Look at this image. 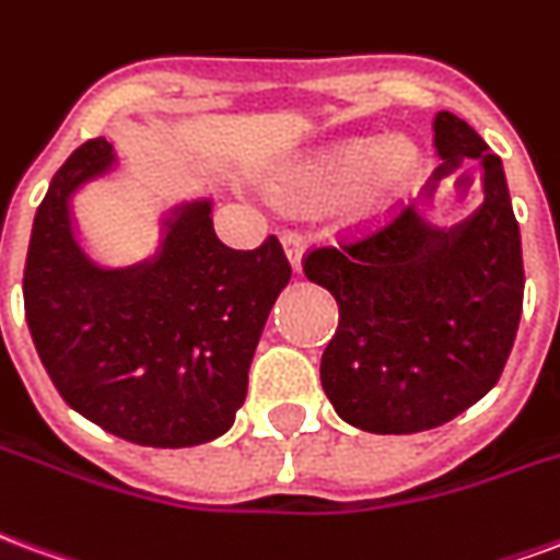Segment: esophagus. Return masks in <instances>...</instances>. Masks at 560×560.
<instances>
[{
    "label": "esophagus",
    "instance_id": "obj_1",
    "mask_svg": "<svg viewBox=\"0 0 560 560\" xmlns=\"http://www.w3.org/2000/svg\"><path fill=\"white\" fill-rule=\"evenodd\" d=\"M280 241H283V250H285V256H289V265H292L295 271H301V262H304V250H307V238H304L301 232L285 230L283 235H280Z\"/></svg>",
    "mask_w": 560,
    "mask_h": 560
}]
</instances>
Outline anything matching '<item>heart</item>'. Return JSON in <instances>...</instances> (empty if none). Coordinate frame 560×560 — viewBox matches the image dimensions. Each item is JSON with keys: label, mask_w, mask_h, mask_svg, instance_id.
<instances>
[{"label": "heart", "mask_w": 560, "mask_h": 560, "mask_svg": "<svg viewBox=\"0 0 560 560\" xmlns=\"http://www.w3.org/2000/svg\"><path fill=\"white\" fill-rule=\"evenodd\" d=\"M375 156L380 158L378 162L374 161ZM373 162L376 170L366 178V194L385 196L409 185L418 173L420 158L411 142H390L387 149H382L375 140H354L301 163L295 173L285 178V199L295 206L334 202L364 182Z\"/></svg>", "instance_id": "b5f03b06"}]
</instances>
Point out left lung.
Returning <instances> with one entry per match:
<instances>
[{"label":"left lung","mask_w":560,"mask_h":560,"mask_svg":"<svg viewBox=\"0 0 560 560\" xmlns=\"http://www.w3.org/2000/svg\"><path fill=\"white\" fill-rule=\"evenodd\" d=\"M439 175L480 163L483 206L456 230L402 211L313 247L304 275L340 304L322 387L346 423L378 435L435 430L501 378L522 316L520 223L504 166L453 113L435 116Z\"/></svg>","instance_id":"left-lung-1"}]
</instances>
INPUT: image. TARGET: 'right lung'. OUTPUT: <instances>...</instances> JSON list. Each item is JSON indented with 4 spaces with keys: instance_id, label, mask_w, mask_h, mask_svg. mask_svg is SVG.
Segmentation results:
<instances>
[{
    "instance_id": "obj_1",
    "label": "right lung",
    "mask_w": 560,
    "mask_h": 560,
    "mask_svg": "<svg viewBox=\"0 0 560 560\" xmlns=\"http://www.w3.org/2000/svg\"><path fill=\"white\" fill-rule=\"evenodd\" d=\"M113 145L83 142L38 206L23 304L32 342L73 411L145 447H194L230 430L256 342L292 265L275 235L232 250L211 202L185 206L154 262L101 271L77 247L68 196L107 173Z\"/></svg>"
}]
</instances>
